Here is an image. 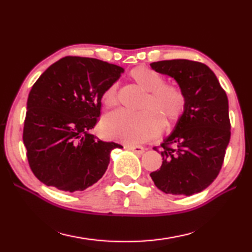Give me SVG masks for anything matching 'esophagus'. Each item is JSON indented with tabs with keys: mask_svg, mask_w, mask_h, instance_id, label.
Listing matches in <instances>:
<instances>
[{
	"mask_svg": "<svg viewBox=\"0 0 252 252\" xmlns=\"http://www.w3.org/2000/svg\"><path fill=\"white\" fill-rule=\"evenodd\" d=\"M127 148H129L131 151L135 152L136 155H142L144 152V148L142 146H129Z\"/></svg>",
	"mask_w": 252,
	"mask_h": 252,
	"instance_id": "34e87169",
	"label": "esophagus"
}]
</instances>
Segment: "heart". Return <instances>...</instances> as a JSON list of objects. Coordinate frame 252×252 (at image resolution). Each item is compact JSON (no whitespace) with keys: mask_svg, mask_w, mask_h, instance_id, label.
Returning a JSON list of instances; mask_svg holds the SVG:
<instances>
[{"mask_svg":"<svg viewBox=\"0 0 252 252\" xmlns=\"http://www.w3.org/2000/svg\"><path fill=\"white\" fill-rule=\"evenodd\" d=\"M129 78L146 92L140 102V112L110 114L102 122V132L106 138L126 143L146 142L159 134L160 126L167 130L180 120L186 109V95L179 85L165 83L160 72L147 65L133 67L129 72ZM101 103L105 109L118 105L116 83L102 91Z\"/></svg>","mask_w":252,"mask_h":252,"instance_id":"heart-1","label":"heart"}]
</instances>
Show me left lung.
I'll return each mask as SVG.
<instances>
[{
    "label": "left lung",
    "instance_id": "obj_1",
    "mask_svg": "<svg viewBox=\"0 0 252 252\" xmlns=\"http://www.w3.org/2000/svg\"><path fill=\"white\" fill-rule=\"evenodd\" d=\"M150 65L176 79L186 95L185 112L159 147L162 165L150 176L164 193L201 192L218 177L231 136L227 94L210 67L201 62L165 60Z\"/></svg>",
    "mask_w": 252,
    "mask_h": 252
}]
</instances>
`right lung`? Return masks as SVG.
Wrapping results in <instances>:
<instances>
[{"instance_id":"1","label":"right lung","mask_w":252,"mask_h":252,"mask_svg":"<svg viewBox=\"0 0 252 252\" xmlns=\"http://www.w3.org/2000/svg\"><path fill=\"white\" fill-rule=\"evenodd\" d=\"M121 66L82 57H65L49 66L29 93L23 143L32 172L66 192L100 180L110 153L122 146L91 133L101 113V93L120 78Z\"/></svg>"}]
</instances>
